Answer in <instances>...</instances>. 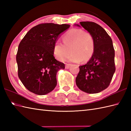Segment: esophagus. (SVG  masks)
Wrapping results in <instances>:
<instances>
[{"label":"esophagus","mask_w":131,"mask_h":131,"mask_svg":"<svg viewBox=\"0 0 131 131\" xmlns=\"http://www.w3.org/2000/svg\"><path fill=\"white\" fill-rule=\"evenodd\" d=\"M70 64L66 63V65H65V68H66V69H69V68H70Z\"/></svg>","instance_id":"esophagus-1"}]
</instances>
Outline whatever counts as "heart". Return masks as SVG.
<instances>
[{"instance_id":"b5f03b06","label":"heart","mask_w":131,"mask_h":131,"mask_svg":"<svg viewBox=\"0 0 131 131\" xmlns=\"http://www.w3.org/2000/svg\"><path fill=\"white\" fill-rule=\"evenodd\" d=\"M63 43L56 41L53 46V54L58 60L68 58L71 62L80 61L87 62L92 57L95 49V41L92 34L80 29H72L63 35ZM71 51H70V50Z\"/></svg>"}]
</instances>
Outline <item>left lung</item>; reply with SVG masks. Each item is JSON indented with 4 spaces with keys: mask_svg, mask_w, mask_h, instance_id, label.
I'll return each instance as SVG.
<instances>
[{
    "mask_svg": "<svg viewBox=\"0 0 131 131\" xmlns=\"http://www.w3.org/2000/svg\"><path fill=\"white\" fill-rule=\"evenodd\" d=\"M80 24L93 36L95 49L90 61L79 66L76 84L84 92L97 93L107 88L112 81L115 71V51L112 38L101 26L90 21Z\"/></svg>",
    "mask_w": 131,
    "mask_h": 131,
    "instance_id": "left-lung-1",
    "label": "left lung"
}]
</instances>
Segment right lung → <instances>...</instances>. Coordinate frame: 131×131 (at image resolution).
I'll list each match as a JSON object with an SVG mask.
<instances>
[{"label": "right lung", "instance_id": "1", "mask_svg": "<svg viewBox=\"0 0 131 131\" xmlns=\"http://www.w3.org/2000/svg\"><path fill=\"white\" fill-rule=\"evenodd\" d=\"M70 25L41 24L33 27L19 43L16 61L18 75L29 91L38 95L51 92L57 85L56 74L65 64L55 59L53 46Z\"/></svg>", "mask_w": 131, "mask_h": 131}]
</instances>
